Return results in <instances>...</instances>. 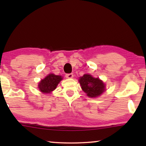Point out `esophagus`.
I'll use <instances>...</instances> for the list:
<instances>
[{"instance_id":"1","label":"esophagus","mask_w":146,"mask_h":146,"mask_svg":"<svg viewBox=\"0 0 146 146\" xmlns=\"http://www.w3.org/2000/svg\"><path fill=\"white\" fill-rule=\"evenodd\" d=\"M73 76H74V74L72 73L66 74V77L67 78H72Z\"/></svg>"}]
</instances>
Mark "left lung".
<instances>
[{
  "label": "left lung",
  "mask_w": 146,
  "mask_h": 146,
  "mask_svg": "<svg viewBox=\"0 0 146 146\" xmlns=\"http://www.w3.org/2000/svg\"><path fill=\"white\" fill-rule=\"evenodd\" d=\"M82 89L88 96L96 98L105 90V85L99 78H95L90 74H84L79 79Z\"/></svg>",
  "instance_id": "1"
}]
</instances>
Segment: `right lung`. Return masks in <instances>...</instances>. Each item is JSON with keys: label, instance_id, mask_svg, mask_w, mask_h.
Masks as SVG:
<instances>
[{"label": "right lung", "instance_id": "right-lung-1", "mask_svg": "<svg viewBox=\"0 0 146 146\" xmlns=\"http://www.w3.org/2000/svg\"><path fill=\"white\" fill-rule=\"evenodd\" d=\"M62 78L61 77V76L50 74L44 79L42 80L38 84V88L43 93L51 92L56 89L57 85L62 80Z\"/></svg>", "mask_w": 146, "mask_h": 146}]
</instances>
